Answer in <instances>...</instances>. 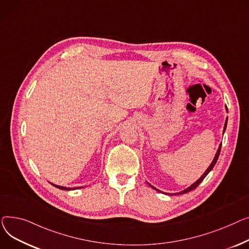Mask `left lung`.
Instances as JSON below:
<instances>
[{"label": "left lung", "mask_w": 249, "mask_h": 249, "mask_svg": "<svg viewBox=\"0 0 249 249\" xmlns=\"http://www.w3.org/2000/svg\"><path fill=\"white\" fill-rule=\"evenodd\" d=\"M226 109H227V107H226ZM226 125H227V120H226V122H225V125H224V131H225V129H226ZM220 151H221V144L219 145V149H218V151H217V153H216V155H215V158H214V160H213V162L211 163V165L209 166V168L205 171V173H204L203 175H202V177H200V179L199 180H197L194 184H192L191 186H190L189 188H187L186 190H184V191H182V192H180V193H177V194H185V193H188V192H190V191H192V190H194V189H196L197 187H198V185L204 180V178H205L207 175H208V173L213 169V167L215 166V164H216V162H217V160H218V157H219V155H220ZM150 185V184H149ZM152 188H154L155 190H157V191H159L158 189H156L155 187H153L152 185H150ZM159 192H160V191H159Z\"/></svg>", "instance_id": "8db88e82"}]
</instances>
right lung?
<instances>
[{
    "label": "right lung",
    "mask_w": 249,
    "mask_h": 249,
    "mask_svg": "<svg viewBox=\"0 0 249 249\" xmlns=\"http://www.w3.org/2000/svg\"><path fill=\"white\" fill-rule=\"evenodd\" d=\"M53 186H55L56 188H58V189H61V190H66V191H69V190H75V189H80V188H82V187H76V188H66V187H62V186H57V185H54V184H52Z\"/></svg>",
    "instance_id": "add662e5"
}]
</instances>
